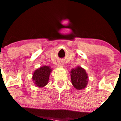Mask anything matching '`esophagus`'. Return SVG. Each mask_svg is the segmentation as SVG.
<instances>
[{
    "label": "esophagus",
    "mask_w": 121,
    "mask_h": 121,
    "mask_svg": "<svg viewBox=\"0 0 121 121\" xmlns=\"http://www.w3.org/2000/svg\"><path fill=\"white\" fill-rule=\"evenodd\" d=\"M58 65L59 66V67H63L64 64H63V63H58Z\"/></svg>",
    "instance_id": "esophagus-1"
}]
</instances>
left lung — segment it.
<instances>
[{"mask_svg": "<svg viewBox=\"0 0 121 121\" xmlns=\"http://www.w3.org/2000/svg\"><path fill=\"white\" fill-rule=\"evenodd\" d=\"M72 84L77 90L85 88L88 83V75L86 71L81 67L72 69L71 72Z\"/></svg>", "mask_w": 121, "mask_h": 121, "instance_id": "8db88e82", "label": "left lung"}]
</instances>
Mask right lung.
Here are the masks:
<instances>
[{
    "mask_svg": "<svg viewBox=\"0 0 121 121\" xmlns=\"http://www.w3.org/2000/svg\"><path fill=\"white\" fill-rule=\"evenodd\" d=\"M52 69L48 66H43L35 70L33 75V80L37 86L42 87L48 83Z\"/></svg>",
    "mask_w": 121,
    "mask_h": 121,
    "instance_id": "add662e5",
    "label": "right lung"
}]
</instances>
